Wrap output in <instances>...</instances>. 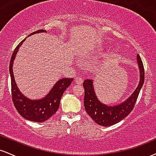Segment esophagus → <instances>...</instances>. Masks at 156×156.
<instances>
[{
	"instance_id": "34e87169",
	"label": "esophagus",
	"mask_w": 156,
	"mask_h": 156,
	"mask_svg": "<svg viewBox=\"0 0 156 156\" xmlns=\"http://www.w3.org/2000/svg\"><path fill=\"white\" fill-rule=\"evenodd\" d=\"M75 82L78 84H82V83H83V78H80V77H76L75 78Z\"/></svg>"
}]
</instances>
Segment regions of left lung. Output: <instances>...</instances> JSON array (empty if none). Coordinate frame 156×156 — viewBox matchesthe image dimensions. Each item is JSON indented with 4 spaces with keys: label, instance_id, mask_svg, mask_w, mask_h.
Wrapping results in <instances>:
<instances>
[{
    "label": "left lung",
    "instance_id": "8db88e82",
    "mask_svg": "<svg viewBox=\"0 0 156 156\" xmlns=\"http://www.w3.org/2000/svg\"><path fill=\"white\" fill-rule=\"evenodd\" d=\"M137 62L140 72L139 85L133 94L119 105L109 106L101 103L94 92L92 80L87 79L83 81V86L85 91L83 104L85 110L97 124L102 126H111L122 120L133 110L144 81V66L139 54H137Z\"/></svg>",
    "mask_w": 156,
    "mask_h": 156
}]
</instances>
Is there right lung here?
Listing matches in <instances>:
<instances>
[{
	"instance_id": "1",
	"label": "right lung",
	"mask_w": 156,
	"mask_h": 156,
	"mask_svg": "<svg viewBox=\"0 0 156 156\" xmlns=\"http://www.w3.org/2000/svg\"><path fill=\"white\" fill-rule=\"evenodd\" d=\"M42 32L46 31L45 30L41 29L33 32L29 36L37 33H42ZM26 39L21 41L16 47L11 58L9 73L11 76V87H12V98L16 109L23 117L32 122H42L51 117L57 112L59 107L61 98L66 89L72 83L73 78H62L58 80L47 95L38 101L35 100L31 101L21 94L16 84L12 67H13V62L16 54Z\"/></svg>"
}]
</instances>
